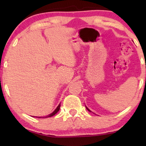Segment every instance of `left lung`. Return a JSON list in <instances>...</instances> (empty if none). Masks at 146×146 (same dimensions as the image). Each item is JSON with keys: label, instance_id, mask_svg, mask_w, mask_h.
<instances>
[{"label": "left lung", "instance_id": "8db88e82", "mask_svg": "<svg viewBox=\"0 0 146 146\" xmlns=\"http://www.w3.org/2000/svg\"><path fill=\"white\" fill-rule=\"evenodd\" d=\"M86 109H87V110H88V111H89V112H90V110H89V109H88V108H87V107H86Z\"/></svg>", "mask_w": 146, "mask_h": 146}]
</instances>
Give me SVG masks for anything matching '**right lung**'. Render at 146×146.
Returning a JSON list of instances; mask_svg holds the SVG:
<instances>
[{
    "instance_id": "1",
    "label": "right lung",
    "mask_w": 146,
    "mask_h": 146,
    "mask_svg": "<svg viewBox=\"0 0 146 146\" xmlns=\"http://www.w3.org/2000/svg\"><path fill=\"white\" fill-rule=\"evenodd\" d=\"M60 104L58 106V107H57V108H56V110H54V111L53 112V113H51L50 114V115H47V116H46V117H44V118H46V117H52V116H53V115H56V114L58 113V111H59V110H60ZM38 118H41L40 117H38ZM43 118H44V117H43Z\"/></svg>"
}]
</instances>
